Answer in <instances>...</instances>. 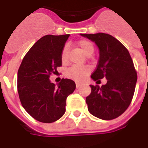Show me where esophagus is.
<instances>
[{"label":"esophagus","instance_id":"1","mask_svg":"<svg viewBox=\"0 0 148 148\" xmlns=\"http://www.w3.org/2000/svg\"><path fill=\"white\" fill-rule=\"evenodd\" d=\"M76 86H77V88H79V87L82 86V84H80V83H77V82Z\"/></svg>","mask_w":148,"mask_h":148}]
</instances>
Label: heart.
I'll return each instance as SVG.
<instances>
[{"label":"heart","mask_w":148,"mask_h":148,"mask_svg":"<svg viewBox=\"0 0 148 148\" xmlns=\"http://www.w3.org/2000/svg\"><path fill=\"white\" fill-rule=\"evenodd\" d=\"M78 47L87 56H91L94 53V45L88 40H85V39L81 40L78 42ZM60 59L64 64H66L68 61V45H65L62 49ZM91 68L88 66L73 65L66 70V75L70 78L74 79L76 81H82L85 76L89 74Z\"/></svg>","instance_id":"heart-1"}]
</instances>
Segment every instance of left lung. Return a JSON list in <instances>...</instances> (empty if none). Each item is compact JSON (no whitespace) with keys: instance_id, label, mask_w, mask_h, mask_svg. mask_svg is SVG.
I'll list each match as a JSON object with an SVG mask.
<instances>
[{"instance_id":"left-lung-1","label":"left lung","mask_w":148,"mask_h":148,"mask_svg":"<svg viewBox=\"0 0 148 148\" xmlns=\"http://www.w3.org/2000/svg\"><path fill=\"white\" fill-rule=\"evenodd\" d=\"M81 36L94 42L99 49L98 65L91 77L95 82L107 79L101 87L90 85L92 92L86 98L89 112L104 120L116 119L127 110L135 91L137 74L131 56L111 35L100 32Z\"/></svg>"}]
</instances>
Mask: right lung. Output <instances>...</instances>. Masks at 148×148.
<instances>
[{
  "instance_id": "1",
  "label": "right lung",
  "mask_w": 148,
  "mask_h": 148,
  "mask_svg": "<svg viewBox=\"0 0 148 148\" xmlns=\"http://www.w3.org/2000/svg\"><path fill=\"white\" fill-rule=\"evenodd\" d=\"M70 35H47L34 44L18 71V92L22 106L42 123H53L65 113L66 100L76 88L74 81L63 78L56 86L49 80L62 65L60 54Z\"/></svg>"
}]
</instances>
